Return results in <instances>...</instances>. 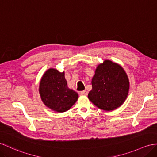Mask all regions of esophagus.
Instances as JSON below:
<instances>
[{"mask_svg":"<svg viewBox=\"0 0 157 157\" xmlns=\"http://www.w3.org/2000/svg\"><path fill=\"white\" fill-rule=\"evenodd\" d=\"M80 94H81L82 96H87V92L86 90H83V91H82V92H80Z\"/></svg>","mask_w":157,"mask_h":157,"instance_id":"1","label":"esophagus"}]
</instances>
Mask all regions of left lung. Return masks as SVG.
<instances>
[{"mask_svg":"<svg viewBox=\"0 0 157 157\" xmlns=\"http://www.w3.org/2000/svg\"><path fill=\"white\" fill-rule=\"evenodd\" d=\"M92 85L89 100L98 108L106 111L121 106L130 88L129 79L124 70L110 60H105L98 65Z\"/></svg>","mask_w":157,"mask_h":157,"instance_id":"obj_1","label":"left lung"}]
</instances>
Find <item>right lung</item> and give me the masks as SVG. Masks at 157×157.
I'll use <instances>...</instances> for the list:
<instances>
[{
    "mask_svg": "<svg viewBox=\"0 0 157 157\" xmlns=\"http://www.w3.org/2000/svg\"><path fill=\"white\" fill-rule=\"evenodd\" d=\"M41 99L47 108L59 113L67 111L78 99V94L67 87L65 72L49 68L41 79L39 87Z\"/></svg>",
    "mask_w": 157,
    "mask_h": 157,
    "instance_id": "right-lung-1",
    "label": "right lung"
}]
</instances>
